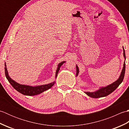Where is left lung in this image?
<instances>
[{
  "mask_svg": "<svg viewBox=\"0 0 129 129\" xmlns=\"http://www.w3.org/2000/svg\"><path fill=\"white\" fill-rule=\"evenodd\" d=\"M122 48H123V55H124V56L125 58V61L124 63V65H123L124 67H123L121 74H120L119 79H117L116 81L114 82L113 83H112L111 84L109 85H108L105 87H101L99 89L96 90V91H95L94 92H85V93L87 95H88L89 96L91 97V98H102V97L106 96H108L109 94H110L111 92H113L114 90L119 86V85L122 83L123 81V79H124V75H125V60H126L125 50H124V48L123 46H122ZM76 76H77L79 74V68L77 65H76Z\"/></svg>",
  "mask_w": 129,
  "mask_h": 129,
  "instance_id": "1",
  "label": "left lung"
}]
</instances>
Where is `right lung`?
<instances>
[{
  "instance_id": "obj_1",
  "label": "right lung",
  "mask_w": 129,
  "mask_h": 129,
  "mask_svg": "<svg viewBox=\"0 0 129 129\" xmlns=\"http://www.w3.org/2000/svg\"><path fill=\"white\" fill-rule=\"evenodd\" d=\"M66 61H63L61 62H60L59 64L57 65V68L56 71L55 73V78L57 77V74H58L59 71L60 70V68L61 65L65 63ZM5 74L6 76V78L8 79V81L9 82L10 84L12 85V86L16 90L19 92H20L21 94L25 95H28V96H34V95H37L38 94H40L43 92L46 91L48 89L53 86L55 81H53V83H49L48 84L45 85H39V86H30V85H21L16 83V81L13 80L12 78H10V76L8 74V72L7 69V66L5 62Z\"/></svg>"
}]
</instances>
